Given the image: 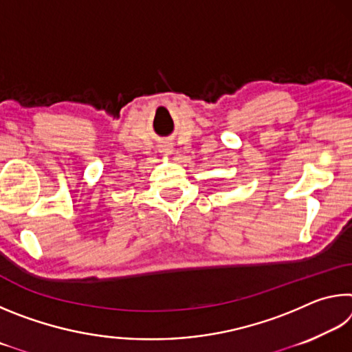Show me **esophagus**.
I'll use <instances>...</instances> for the list:
<instances>
[{"label": "esophagus", "mask_w": 352, "mask_h": 352, "mask_svg": "<svg viewBox=\"0 0 352 352\" xmlns=\"http://www.w3.org/2000/svg\"><path fill=\"white\" fill-rule=\"evenodd\" d=\"M160 152L164 153V155H170L172 147H169V146H162V151H160Z\"/></svg>", "instance_id": "obj_1"}]
</instances>
